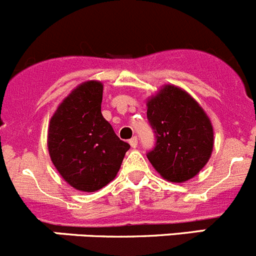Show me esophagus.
I'll return each mask as SVG.
<instances>
[{
  "label": "esophagus",
  "mask_w": 256,
  "mask_h": 256,
  "mask_svg": "<svg viewBox=\"0 0 256 256\" xmlns=\"http://www.w3.org/2000/svg\"><path fill=\"white\" fill-rule=\"evenodd\" d=\"M128 142H130L131 148H136L138 146V138H136V136H132V138L128 140Z\"/></svg>",
  "instance_id": "1"
}]
</instances>
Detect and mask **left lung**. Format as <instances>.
Wrapping results in <instances>:
<instances>
[{
	"label": "left lung",
	"instance_id": "1",
	"mask_svg": "<svg viewBox=\"0 0 256 256\" xmlns=\"http://www.w3.org/2000/svg\"><path fill=\"white\" fill-rule=\"evenodd\" d=\"M155 145L146 156L169 182L183 183L200 173L214 149V128L206 112L186 90L164 86L148 101Z\"/></svg>",
	"mask_w": 256,
	"mask_h": 256
}]
</instances>
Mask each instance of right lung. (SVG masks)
Returning a JSON list of instances; mask_svg holds the SVG:
<instances>
[{"instance_id": "1", "label": "right lung", "mask_w": 256, "mask_h": 256, "mask_svg": "<svg viewBox=\"0 0 256 256\" xmlns=\"http://www.w3.org/2000/svg\"><path fill=\"white\" fill-rule=\"evenodd\" d=\"M104 86L88 80L59 104L48 130L50 158L68 184L94 192L116 176L130 149L101 114Z\"/></svg>"}]
</instances>
